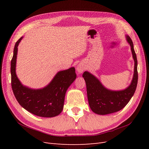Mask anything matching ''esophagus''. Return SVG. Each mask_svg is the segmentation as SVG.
<instances>
[{
  "label": "esophagus",
  "instance_id": "obj_1",
  "mask_svg": "<svg viewBox=\"0 0 149 149\" xmlns=\"http://www.w3.org/2000/svg\"><path fill=\"white\" fill-rule=\"evenodd\" d=\"M84 69H85L84 66L83 64H81V63H79V64L77 66V67H76V70H77L78 73H83V72L84 70Z\"/></svg>",
  "mask_w": 149,
  "mask_h": 149
}]
</instances>
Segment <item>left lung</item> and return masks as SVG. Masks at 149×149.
Instances as JSON below:
<instances>
[{"label":"left lung","mask_w":149,"mask_h":149,"mask_svg":"<svg viewBox=\"0 0 149 149\" xmlns=\"http://www.w3.org/2000/svg\"><path fill=\"white\" fill-rule=\"evenodd\" d=\"M126 38L130 46L134 60L133 78L127 88L120 91H112L106 88L100 80L88 71H84L83 74L86 84L89 105L94 113L106 115L121 110L127 104L136 91L138 81L137 56L131 38L129 36H126Z\"/></svg>","instance_id":"8db88e82"}]
</instances>
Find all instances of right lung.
<instances>
[{"instance_id":"obj_1","label":"right lung","mask_w":149,"mask_h":149,"mask_svg":"<svg viewBox=\"0 0 149 149\" xmlns=\"http://www.w3.org/2000/svg\"><path fill=\"white\" fill-rule=\"evenodd\" d=\"M23 37L16 42L11 60L10 73L12 91L17 101L30 113L43 118L59 115L63 109L65 94L76 78L75 68L58 72L47 86L34 89L25 86L17 78L15 68L18 46Z\"/></svg>"}]
</instances>
